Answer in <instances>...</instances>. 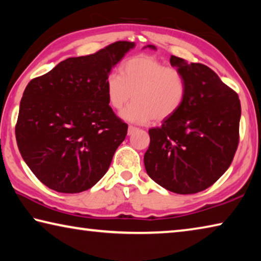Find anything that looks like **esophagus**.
<instances>
[{
    "label": "esophagus",
    "mask_w": 261,
    "mask_h": 261,
    "mask_svg": "<svg viewBox=\"0 0 261 261\" xmlns=\"http://www.w3.org/2000/svg\"><path fill=\"white\" fill-rule=\"evenodd\" d=\"M138 129H137L136 126H132V125H129V127H127V135L131 136L132 134H134L135 131H137Z\"/></svg>",
    "instance_id": "obj_1"
}]
</instances>
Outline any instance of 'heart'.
<instances>
[{
    "mask_svg": "<svg viewBox=\"0 0 261 261\" xmlns=\"http://www.w3.org/2000/svg\"><path fill=\"white\" fill-rule=\"evenodd\" d=\"M120 73L110 72L105 82L108 103L121 109L122 120L144 124L166 121L178 112L187 96V81L178 69L166 67L156 57L141 54L122 64Z\"/></svg>",
    "mask_w": 261,
    "mask_h": 261,
    "instance_id": "1",
    "label": "heart"
}]
</instances>
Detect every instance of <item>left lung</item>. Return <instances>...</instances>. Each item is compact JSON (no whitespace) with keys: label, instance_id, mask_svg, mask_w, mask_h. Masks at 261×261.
<instances>
[{"label":"left lung","instance_id":"8db88e82","mask_svg":"<svg viewBox=\"0 0 261 261\" xmlns=\"http://www.w3.org/2000/svg\"><path fill=\"white\" fill-rule=\"evenodd\" d=\"M144 48L156 49L147 45ZM187 81L184 103L161 126L148 130L145 169L154 182L179 194L210 188L230 166L238 146L241 102L213 70L170 57Z\"/></svg>","mask_w":261,"mask_h":261}]
</instances>
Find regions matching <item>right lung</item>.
I'll list each match as a JSON object with an SVG mask.
<instances>
[{"mask_svg":"<svg viewBox=\"0 0 261 261\" xmlns=\"http://www.w3.org/2000/svg\"><path fill=\"white\" fill-rule=\"evenodd\" d=\"M135 46L117 41L95 54L69 57L26 86L17 145L46 187L62 193L83 192L107 173L127 124L109 107L105 82Z\"/></svg>","mask_w":261,"mask_h":261,"instance_id":"obj_1","label":"right lung"}]
</instances>
